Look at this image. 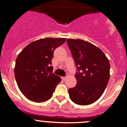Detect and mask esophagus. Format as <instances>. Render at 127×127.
Masks as SVG:
<instances>
[{"mask_svg":"<svg viewBox=\"0 0 127 127\" xmlns=\"http://www.w3.org/2000/svg\"><path fill=\"white\" fill-rule=\"evenodd\" d=\"M62 79L63 80V81H65V80L66 79V77H62Z\"/></svg>","mask_w":127,"mask_h":127,"instance_id":"obj_1","label":"esophagus"}]
</instances>
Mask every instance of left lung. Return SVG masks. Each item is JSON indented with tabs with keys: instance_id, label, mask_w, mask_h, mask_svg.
I'll return each mask as SVG.
<instances>
[{
	"instance_id": "obj_1",
	"label": "left lung",
	"mask_w": 127,
	"mask_h": 127,
	"mask_svg": "<svg viewBox=\"0 0 127 127\" xmlns=\"http://www.w3.org/2000/svg\"><path fill=\"white\" fill-rule=\"evenodd\" d=\"M67 45L78 73L77 84L68 90L71 100L80 105L93 104L101 97L110 78V63L103 51L93 44L67 39Z\"/></svg>"
}]
</instances>
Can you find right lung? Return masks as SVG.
<instances>
[{
    "instance_id": "1",
    "label": "right lung",
    "mask_w": 127,
    "mask_h": 127,
    "mask_svg": "<svg viewBox=\"0 0 127 127\" xmlns=\"http://www.w3.org/2000/svg\"><path fill=\"white\" fill-rule=\"evenodd\" d=\"M64 38H45L33 41L18 54L14 68L20 91L28 100L43 102L49 100L61 77L53 73L51 60L55 49L63 44Z\"/></svg>"
}]
</instances>
